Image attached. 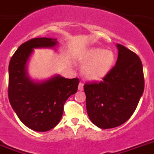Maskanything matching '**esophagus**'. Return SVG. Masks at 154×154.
<instances>
[{
    "instance_id": "obj_1",
    "label": "esophagus",
    "mask_w": 154,
    "mask_h": 154,
    "mask_svg": "<svg viewBox=\"0 0 154 154\" xmlns=\"http://www.w3.org/2000/svg\"><path fill=\"white\" fill-rule=\"evenodd\" d=\"M79 90H80V91H82V90H83V84L82 83H79Z\"/></svg>"
}]
</instances>
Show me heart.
Returning a JSON list of instances; mask_svg holds the SVG:
<instances>
[{"label":"heart","mask_w":154,"mask_h":154,"mask_svg":"<svg viewBox=\"0 0 154 154\" xmlns=\"http://www.w3.org/2000/svg\"><path fill=\"white\" fill-rule=\"evenodd\" d=\"M79 60L83 64L82 75L89 81H100L107 75L115 65V56L111 51L91 47L81 52Z\"/></svg>","instance_id":"heart-1"}]
</instances>
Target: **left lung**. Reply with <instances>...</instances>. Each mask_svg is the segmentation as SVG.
Instances as JSON below:
<instances>
[{"instance_id":"1","label":"left lung","mask_w":154,"mask_h":154,"mask_svg":"<svg viewBox=\"0 0 154 154\" xmlns=\"http://www.w3.org/2000/svg\"><path fill=\"white\" fill-rule=\"evenodd\" d=\"M115 66L100 82L84 86L86 111L93 124L103 129L124 124L132 116L144 91L141 60L136 54L117 44Z\"/></svg>"}]
</instances>
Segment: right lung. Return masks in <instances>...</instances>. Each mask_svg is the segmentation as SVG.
<instances>
[{"label":"right lung","instance_id":"obj_1","mask_svg":"<svg viewBox=\"0 0 154 154\" xmlns=\"http://www.w3.org/2000/svg\"><path fill=\"white\" fill-rule=\"evenodd\" d=\"M57 39L34 38L22 43L9 63L8 99L21 122L36 132H47L61 120L64 104L77 92L78 78L65 79L55 75L44 80L29 77L28 62L34 49L56 50Z\"/></svg>","mask_w":154,"mask_h":154}]
</instances>
